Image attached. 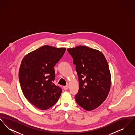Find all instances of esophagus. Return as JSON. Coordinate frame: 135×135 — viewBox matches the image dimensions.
I'll use <instances>...</instances> for the list:
<instances>
[{"label": "esophagus", "instance_id": "esophagus-1", "mask_svg": "<svg viewBox=\"0 0 135 135\" xmlns=\"http://www.w3.org/2000/svg\"><path fill=\"white\" fill-rule=\"evenodd\" d=\"M69 86L68 85H66V86H63V89H64L65 90H68V89H69Z\"/></svg>", "mask_w": 135, "mask_h": 135}]
</instances>
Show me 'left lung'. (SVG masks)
I'll use <instances>...</instances> for the list:
<instances>
[{
	"instance_id": "obj_1",
	"label": "left lung",
	"mask_w": 135,
	"mask_h": 135,
	"mask_svg": "<svg viewBox=\"0 0 135 135\" xmlns=\"http://www.w3.org/2000/svg\"><path fill=\"white\" fill-rule=\"evenodd\" d=\"M76 65L79 90L76 103L87 111L96 109L108 96L111 74L107 61L101 51L86 46L68 49Z\"/></svg>"
}]
</instances>
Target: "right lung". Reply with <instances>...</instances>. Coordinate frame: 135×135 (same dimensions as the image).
<instances>
[{"label": "right lung", "instance_id": "right-lung-1", "mask_svg": "<svg viewBox=\"0 0 135 135\" xmlns=\"http://www.w3.org/2000/svg\"><path fill=\"white\" fill-rule=\"evenodd\" d=\"M66 51L44 45L26 55L20 67L19 78L26 99L41 110H46L58 101L62 90L53 83L54 67Z\"/></svg>", "mask_w": 135, "mask_h": 135}]
</instances>
